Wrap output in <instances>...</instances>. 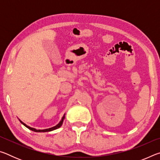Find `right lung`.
I'll return each instance as SVG.
<instances>
[{"instance_id":"obj_1","label":"right lung","mask_w":160,"mask_h":160,"mask_svg":"<svg viewBox=\"0 0 160 160\" xmlns=\"http://www.w3.org/2000/svg\"><path fill=\"white\" fill-rule=\"evenodd\" d=\"M65 115H66V113H65V114L63 115V117H62V118H61V120L60 121V122H59V123L57 124V125L55 126H53V127H51V128H49L43 129V130H40V129L37 130V129L34 128H32V127H30V126H28V125H26V124H25V123H23L22 121L20 120V119H19V121H20V123H21L22 124H23V125L25 126L26 127V128H28V129L31 130V131H32L38 132H49V131H53V130H56V129H58V128H60V127L62 126V124H63V120H64V118H65Z\"/></svg>"}]
</instances>
